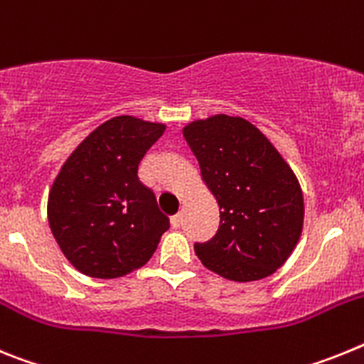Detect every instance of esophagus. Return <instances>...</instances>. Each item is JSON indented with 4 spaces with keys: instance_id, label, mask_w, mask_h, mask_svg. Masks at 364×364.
<instances>
[{
    "instance_id": "esophagus-1",
    "label": "esophagus",
    "mask_w": 364,
    "mask_h": 364,
    "mask_svg": "<svg viewBox=\"0 0 364 364\" xmlns=\"http://www.w3.org/2000/svg\"><path fill=\"white\" fill-rule=\"evenodd\" d=\"M180 224H182V215H175V217H171V226L175 228H180Z\"/></svg>"
}]
</instances>
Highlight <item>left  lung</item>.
I'll return each instance as SVG.
<instances>
[{
  "label": "left lung",
  "mask_w": 364,
  "mask_h": 364,
  "mask_svg": "<svg viewBox=\"0 0 364 364\" xmlns=\"http://www.w3.org/2000/svg\"><path fill=\"white\" fill-rule=\"evenodd\" d=\"M182 133L220 210L217 235L195 244V253L228 281L269 277L302 233L304 198L294 169L242 117L213 114L189 122Z\"/></svg>",
  "instance_id": "1"
}]
</instances>
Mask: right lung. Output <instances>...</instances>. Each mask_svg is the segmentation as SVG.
<instances>
[{
  "instance_id": "1",
  "label": "right lung",
  "mask_w": 364,
  "mask_h": 364,
  "mask_svg": "<svg viewBox=\"0 0 364 364\" xmlns=\"http://www.w3.org/2000/svg\"><path fill=\"white\" fill-rule=\"evenodd\" d=\"M166 124L114 117L69 154L54 178L47 217L58 246L87 277L118 279L153 257L169 218L138 180V164Z\"/></svg>"
}]
</instances>
